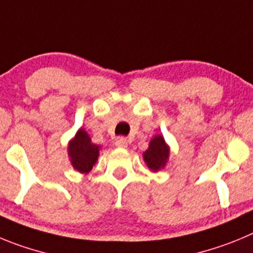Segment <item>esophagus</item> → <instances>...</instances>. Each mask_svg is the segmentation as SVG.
Instances as JSON below:
<instances>
[{"label":"esophagus","mask_w":253,"mask_h":253,"mask_svg":"<svg viewBox=\"0 0 253 253\" xmlns=\"http://www.w3.org/2000/svg\"><path fill=\"white\" fill-rule=\"evenodd\" d=\"M127 143H128V141L126 137H117L115 141V145L117 147H127Z\"/></svg>","instance_id":"1"}]
</instances>
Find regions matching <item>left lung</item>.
<instances>
[{
    "instance_id": "1",
    "label": "left lung",
    "mask_w": 253,
    "mask_h": 253,
    "mask_svg": "<svg viewBox=\"0 0 253 253\" xmlns=\"http://www.w3.org/2000/svg\"><path fill=\"white\" fill-rule=\"evenodd\" d=\"M168 158H169V147L164 141L163 136H155L150 142L149 149L143 154V159L146 161L147 166L154 171H158L160 168H164Z\"/></svg>"
}]
</instances>
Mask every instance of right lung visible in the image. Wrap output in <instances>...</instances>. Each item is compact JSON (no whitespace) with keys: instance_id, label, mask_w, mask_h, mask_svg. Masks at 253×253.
Returning a JSON list of instances; mask_svg holds the SVG:
<instances>
[{"instance_id":"obj_1","label":"right lung","mask_w":253,"mask_h":253,"mask_svg":"<svg viewBox=\"0 0 253 253\" xmlns=\"http://www.w3.org/2000/svg\"><path fill=\"white\" fill-rule=\"evenodd\" d=\"M69 156L74 169L79 172H89L97 161L99 146L90 141V137L84 129H79L76 138L69 143Z\"/></svg>"}]
</instances>
